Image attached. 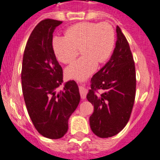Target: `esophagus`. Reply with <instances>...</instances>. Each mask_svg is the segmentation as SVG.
Masks as SVG:
<instances>
[{
  "mask_svg": "<svg viewBox=\"0 0 160 160\" xmlns=\"http://www.w3.org/2000/svg\"><path fill=\"white\" fill-rule=\"evenodd\" d=\"M80 97L83 100H84L86 98L87 95V90L86 88H83V86H80Z\"/></svg>",
  "mask_w": 160,
  "mask_h": 160,
  "instance_id": "esophagus-1",
  "label": "esophagus"
}]
</instances>
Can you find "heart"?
I'll return each instance as SVG.
<instances>
[{
	"mask_svg": "<svg viewBox=\"0 0 160 160\" xmlns=\"http://www.w3.org/2000/svg\"><path fill=\"white\" fill-rule=\"evenodd\" d=\"M115 32L108 23L79 22L66 30L65 36H54L52 47L55 57L69 64L78 54L81 58L66 68L69 77L77 80L88 78L96 69L98 62H105L111 56L115 46Z\"/></svg>",
	"mask_w": 160,
	"mask_h": 160,
	"instance_id": "b5f03b06",
	"label": "heart"
}]
</instances>
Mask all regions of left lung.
<instances>
[{
	"mask_svg": "<svg viewBox=\"0 0 160 160\" xmlns=\"http://www.w3.org/2000/svg\"><path fill=\"white\" fill-rule=\"evenodd\" d=\"M116 42L106 64L91 80L87 94L94 105L90 116L91 131L105 138L116 135L124 128L131 116L135 98L136 73L134 58L126 37L116 26ZM102 90V94L96 91Z\"/></svg>",
	"mask_w": 160,
	"mask_h": 160,
	"instance_id": "8db88e82",
	"label": "left lung"
}]
</instances>
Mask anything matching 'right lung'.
I'll use <instances>...</instances> for the list:
<instances>
[{"mask_svg":"<svg viewBox=\"0 0 160 160\" xmlns=\"http://www.w3.org/2000/svg\"><path fill=\"white\" fill-rule=\"evenodd\" d=\"M62 22L44 19L29 37L22 59V88L28 113L41 135L50 139L62 138L68 131V119L80 101L74 80L64 83L63 73L52 47L53 32Z\"/></svg>","mask_w":160,"mask_h":160,"instance_id":"1","label":"right lung"}]
</instances>
